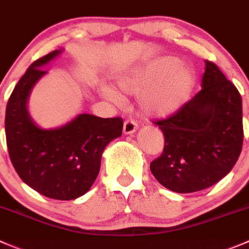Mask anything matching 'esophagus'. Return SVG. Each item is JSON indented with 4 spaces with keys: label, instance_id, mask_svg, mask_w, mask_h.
<instances>
[{
    "label": "esophagus",
    "instance_id": "1",
    "mask_svg": "<svg viewBox=\"0 0 249 249\" xmlns=\"http://www.w3.org/2000/svg\"><path fill=\"white\" fill-rule=\"evenodd\" d=\"M137 124L134 122V120H125L124 122V127H123V131H124L125 135H131L134 134L137 130Z\"/></svg>",
    "mask_w": 249,
    "mask_h": 249
}]
</instances>
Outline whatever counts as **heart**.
<instances>
[{
    "instance_id": "b5f03b06",
    "label": "heart",
    "mask_w": 249,
    "mask_h": 249,
    "mask_svg": "<svg viewBox=\"0 0 249 249\" xmlns=\"http://www.w3.org/2000/svg\"><path fill=\"white\" fill-rule=\"evenodd\" d=\"M178 58L166 55L123 71L115 79L119 92L139 95L142 112L149 117H169L178 112L191 96L196 75L190 67L181 66ZM112 100H122L117 91L105 89Z\"/></svg>"
}]
</instances>
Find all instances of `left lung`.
I'll return each mask as SVG.
<instances>
[{
	"label": "left lung",
	"mask_w": 249,
	"mask_h": 249,
	"mask_svg": "<svg viewBox=\"0 0 249 249\" xmlns=\"http://www.w3.org/2000/svg\"><path fill=\"white\" fill-rule=\"evenodd\" d=\"M201 86L178 112L154 123L164 134V149L151 171L178 194L201 191L220 181L242 149V98L236 86L209 60Z\"/></svg>",
	"instance_id": "1"
}]
</instances>
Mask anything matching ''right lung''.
Listing matches in <instances>:
<instances>
[{
    "label": "right lung",
    "instance_id": "add662e5",
    "mask_svg": "<svg viewBox=\"0 0 249 249\" xmlns=\"http://www.w3.org/2000/svg\"><path fill=\"white\" fill-rule=\"evenodd\" d=\"M55 50L38 58L14 88L6 108L7 147L21 180L38 194L71 201L83 196L95 182L106 146L122 136V118L79 114L57 129H42L28 112L34 85L47 71L42 68L57 57Z\"/></svg>",
    "mask_w": 249,
    "mask_h": 249
}]
</instances>
